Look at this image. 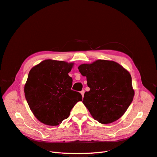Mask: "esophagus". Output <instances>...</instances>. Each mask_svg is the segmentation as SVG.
<instances>
[{"label": "esophagus", "mask_w": 157, "mask_h": 157, "mask_svg": "<svg viewBox=\"0 0 157 157\" xmlns=\"http://www.w3.org/2000/svg\"><path fill=\"white\" fill-rule=\"evenodd\" d=\"M84 93H85L84 90H82V91H80V93H81V95H82V97H84Z\"/></svg>", "instance_id": "1"}]
</instances>
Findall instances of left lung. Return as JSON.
Listing matches in <instances>:
<instances>
[{"label":"left lung","mask_w":157,"mask_h":157,"mask_svg":"<svg viewBox=\"0 0 157 157\" xmlns=\"http://www.w3.org/2000/svg\"><path fill=\"white\" fill-rule=\"evenodd\" d=\"M78 69L90 88L82 102L94 119L107 124L120 118L135 95L129 73L117 62L105 60L81 64Z\"/></svg>","instance_id":"obj_1"}]
</instances>
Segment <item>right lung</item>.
<instances>
[{
    "label": "right lung",
    "instance_id": "1",
    "mask_svg": "<svg viewBox=\"0 0 157 157\" xmlns=\"http://www.w3.org/2000/svg\"><path fill=\"white\" fill-rule=\"evenodd\" d=\"M73 63L45 60L31 68L24 86L25 97L35 117L48 126H57L70 116L82 97L71 90L68 75Z\"/></svg>",
    "mask_w": 157,
    "mask_h": 157
}]
</instances>
